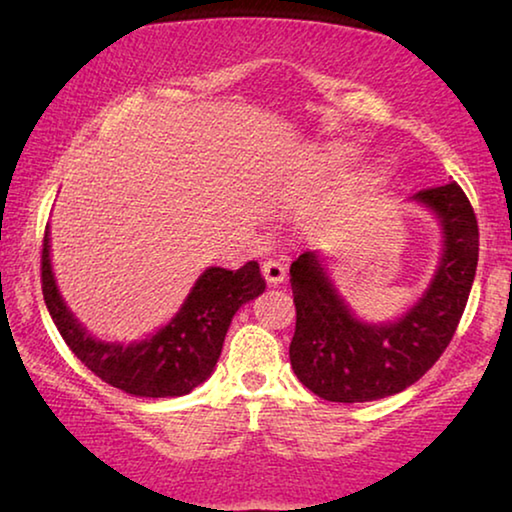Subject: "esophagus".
<instances>
[{
    "instance_id": "34e87169",
    "label": "esophagus",
    "mask_w": 512,
    "mask_h": 512,
    "mask_svg": "<svg viewBox=\"0 0 512 512\" xmlns=\"http://www.w3.org/2000/svg\"><path fill=\"white\" fill-rule=\"evenodd\" d=\"M261 272L268 284H281V281L286 279V265L281 261H274V258H268V261L261 265Z\"/></svg>"
}]
</instances>
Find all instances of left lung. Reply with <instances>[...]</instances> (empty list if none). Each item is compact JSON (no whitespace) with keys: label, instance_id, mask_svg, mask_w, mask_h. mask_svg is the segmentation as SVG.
Segmentation results:
<instances>
[{"label":"left lung","instance_id":"1","mask_svg":"<svg viewBox=\"0 0 512 512\" xmlns=\"http://www.w3.org/2000/svg\"><path fill=\"white\" fill-rule=\"evenodd\" d=\"M441 221L443 256L422 298L395 323L369 325L351 314L314 251L291 265L295 302L293 372L328 402H372L416 383L453 339L478 265V221L457 182L418 191Z\"/></svg>","mask_w":512,"mask_h":512}]
</instances>
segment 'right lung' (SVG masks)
<instances>
[{
    "label": "right lung",
    "mask_w": 512,
    "mask_h": 512,
    "mask_svg": "<svg viewBox=\"0 0 512 512\" xmlns=\"http://www.w3.org/2000/svg\"><path fill=\"white\" fill-rule=\"evenodd\" d=\"M48 249L46 226L41 288L59 335L94 376L136 397H180L201 385L217 365L235 311L265 291L256 261L235 272L207 268L177 316L157 335L129 346L106 344L87 335L59 298Z\"/></svg>",
    "instance_id": "1"
}]
</instances>
